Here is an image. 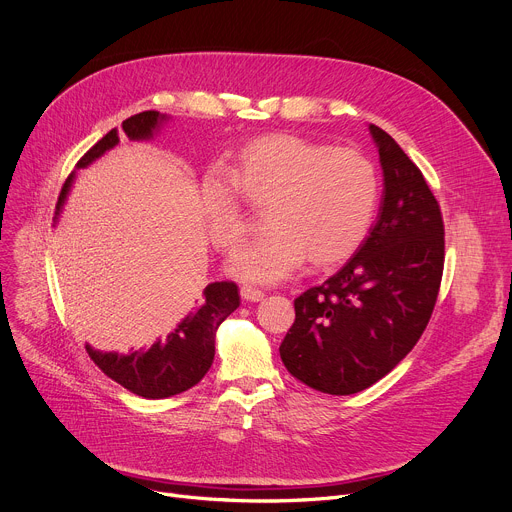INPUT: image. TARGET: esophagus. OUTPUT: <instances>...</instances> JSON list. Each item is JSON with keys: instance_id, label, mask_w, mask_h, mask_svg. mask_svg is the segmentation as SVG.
<instances>
[{"instance_id": "obj_1", "label": "esophagus", "mask_w": 512, "mask_h": 512, "mask_svg": "<svg viewBox=\"0 0 512 512\" xmlns=\"http://www.w3.org/2000/svg\"><path fill=\"white\" fill-rule=\"evenodd\" d=\"M241 298H243V300H247V302H259V300H263V298H265V294H263L261 290H257V288L243 286V288H241Z\"/></svg>"}]
</instances>
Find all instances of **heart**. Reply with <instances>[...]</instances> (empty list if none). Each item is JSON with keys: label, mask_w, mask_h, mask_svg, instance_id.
I'll use <instances>...</instances> for the list:
<instances>
[{"label": "heart", "mask_w": 512, "mask_h": 512, "mask_svg": "<svg viewBox=\"0 0 512 512\" xmlns=\"http://www.w3.org/2000/svg\"><path fill=\"white\" fill-rule=\"evenodd\" d=\"M226 175L210 173L200 190L204 224L218 251L235 249L249 228L239 196L269 208V235L228 261V271L243 282H282L306 259L318 269L345 263L367 239L380 206L374 161L296 134L255 138Z\"/></svg>", "instance_id": "b5f03b06"}]
</instances>
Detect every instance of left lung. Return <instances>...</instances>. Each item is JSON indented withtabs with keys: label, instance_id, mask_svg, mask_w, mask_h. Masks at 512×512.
<instances>
[{
	"label": "left lung",
	"instance_id": "1",
	"mask_svg": "<svg viewBox=\"0 0 512 512\" xmlns=\"http://www.w3.org/2000/svg\"><path fill=\"white\" fill-rule=\"evenodd\" d=\"M384 169L378 220L355 255L322 286L294 300L280 345L290 374L335 396L382 380L412 351L433 314L445 261V228L421 169L369 124Z\"/></svg>",
	"mask_w": 512,
	"mask_h": 512
}]
</instances>
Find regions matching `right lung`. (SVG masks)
I'll return each instance as SVG.
<instances>
[{
    "mask_svg": "<svg viewBox=\"0 0 512 512\" xmlns=\"http://www.w3.org/2000/svg\"><path fill=\"white\" fill-rule=\"evenodd\" d=\"M163 120H167V116H161L155 110H147L126 118L122 122V130L130 141H147V138H151L159 130ZM118 143V130L112 128L77 161L75 169L91 165ZM73 173L63 185L57 202V212L65 204ZM239 304L241 296L235 282H214L206 286L202 306L190 316H185L177 324L175 331H171L163 341L159 339L157 343H153L147 351L118 355L96 351L89 345H85V349L108 378H112L132 394L149 400L169 398L190 390L208 374L214 361L216 331L220 322L228 314L235 312Z\"/></svg>",
    "mask_w": 512,
    "mask_h": 512,
    "instance_id": "obj_1",
    "label": "right lung"
}]
</instances>
